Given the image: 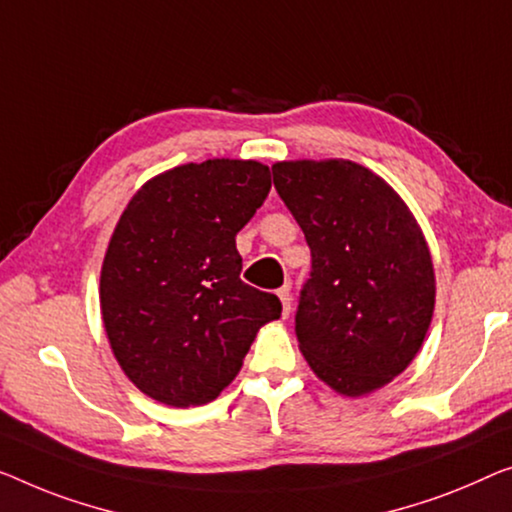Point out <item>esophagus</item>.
Segmentation results:
<instances>
[{"instance_id": "obj_1", "label": "esophagus", "mask_w": 512, "mask_h": 512, "mask_svg": "<svg viewBox=\"0 0 512 512\" xmlns=\"http://www.w3.org/2000/svg\"><path fill=\"white\" fill-rule=\"evenodd\" d=\"M278 296L282 301V315L289 317V312H292V294H289V282H285V285L278 289Z\"/></svg>"}]
</instances>
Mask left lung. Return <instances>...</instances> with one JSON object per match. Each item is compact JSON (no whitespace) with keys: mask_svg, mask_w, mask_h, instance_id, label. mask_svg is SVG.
<instances>
[{"mask_svg":"<svg viewBox=\"0 0 512 512\" xmlns=\"http://www.w3.org/2000/svg\"><path fill=\"white\" fill-rule=\"evenodd\" d=\"M271 170L312 255L296 308L301 354L333 391H377L414 361L432 322L421 227L384 179L352 160H282Z\"/></svg>","mask_w":512,"mask_h":512,"instance_id":"1","label":"left lung"}]
</instances>
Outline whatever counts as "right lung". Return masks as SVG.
<instances>
[{
	"label": "right lung",
	"mask_w": 512,
	"mask_h": 512,
	"mask_svg": "<svg viewBox=\"0 0 512 512\" xmlns=\"http://www.w3.org/2000/svg\"><path fill=\"white\" fill-rule=\"evenodd\" d=\"M271 190L257 160L158 174L121 213L101 269V315L126 377L170 407L216 400L239 375L276 294L243 282L236 234Z\"/></svg>",
	"instance_id": "add662e5"
}]
</instances>
